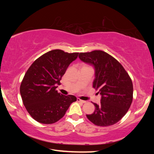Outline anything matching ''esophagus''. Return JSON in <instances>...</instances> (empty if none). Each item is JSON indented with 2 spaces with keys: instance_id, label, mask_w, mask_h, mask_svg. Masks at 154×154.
Returning a JSON list of instances; mask_svg holds the SVG:
<instances>
[{
  "instance_id": "obj_1",
  "label": "esophagus",
  "mask_w": 154,
  "mask_h": 154,
  "mask_svg": "<svg viewBox=\"0 0 154 154\" xmlns=\"http://www.w3.org/2000/svg\"><path fill=\"white\" fill-rule=\"evenodd\" d=\"M77 101H78V102H81V103H86V101L85 100H81V99H79V98H78V99H77Z\"/></svg>"
}]
</instances>
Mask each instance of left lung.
<instances>
[{"label":"left lung","instance_id":"8db88e82","mask_svg":"<svg viewBox=\"0 0 154 154\" xmlns=\"http://www.w3.org/2000/svg\"><path fill=\"white\" fill-rule=\"evenodd\" d=\"M79 57L93 65L95 70L93 88L99 90L100 104L93 103L95 109L87 114L91 122L99 126L113 125L125 115L133 99L131 78L115 58L101 50L80 53Z\"/></svg>","mask_w":154,"mask_h":154}]
</instances>
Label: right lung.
<instances>
[{
	"label": "right lung",
	"mask_w": 154,
	"mask_h": 154,
	"mask_svg": "<svg viewBox=\"0 0 154 154\" xmlns=\"http://www.w3.org/2000/svg\"><path fill=\"white\" fill-rule=\"evenodd\" d=\"M79 53L54 50L38 57L25 73L20 87L23 104L37 122L50 124L63 118L73 95H63L56 90L69 65Z\"/></svg>",
	"instance_id": "add662e5"
}]
</instances>
